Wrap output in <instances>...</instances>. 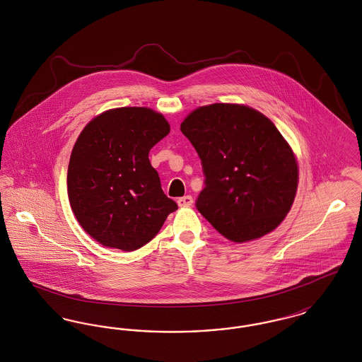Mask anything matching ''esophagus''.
I'll use <instances>...</instances> for the list:
<instances>
[{
  "label": "esophagus",
  "mask_w": 362,
  "mask_h": 362,
  "mask_svg": "<svg viewBox=\"0 0 362 362\" xmlns=\"http://www.w3.org/2000/svg\"><path fill=\"white\" fill-rule=\"evenodd\" d=\"M192 202H194V199H192L191 195H185V197H182V198L177 199V205L180 207L191 206Z\"/></svg>",
  "instance_id": "34e87169"
}]
</instances>
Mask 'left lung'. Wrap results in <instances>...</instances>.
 Listing matches in <instances>:
<instances>
[{
	"mask_svg": "<svg viewBox=\"0 0 362 362\" xmlns=\"http://www.w3.org/2000/svg\"><path fill=\"white\" fill-rule=\"evenodd\" d=\"M201 158L205 187L195 206L229 240L276 229L291 210L298 170L274 123L238 104L199 107L180 124Z\"/></svg>",
	"mask_w": 362,
	"mask_h": 362,
	"instance_id": "obj_1",
	"label": "left lung"
}]
</instances>
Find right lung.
Wrapping results in <instances>:
<instances>
[{"label":"right lung","mask_w":362,"mask_h":362,"mask_svg":"<svg viewBox=\"0 0 362 362\" xmlns=\"http://www.w3.org/2000/svg\"><path fill=\"white\" fill-rule=\"evenodd\" d=\"M168 133L165 118L144 107L105 111L81 132L70 156L68 195L95 240L134 251L177 209L149 161V151Z\"/></svg>","instance_id":"obj_1"}]
</instances>
